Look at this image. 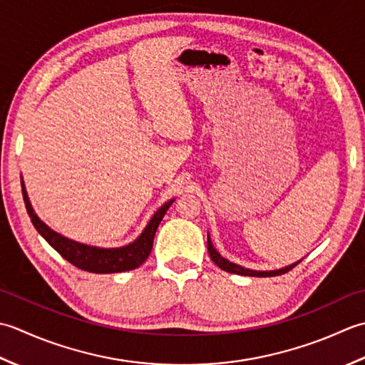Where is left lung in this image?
Masks as SVG:
<instances>
[{
  "mask_svg": "<svg viewBox=\"0 0 365 365\" xmlns=\"http://www.w3.org/2000/svg\"><path fill=\"white\" fill-rule=\"evenodd\" d=\"M207 252H210V257L212 262L217 264L220 269H224L227 272H232V274H240V276H249V277H272V276H280V274H285L289 269H293V267L301 262H296L289 266L285 267H280V269H272V271H255V269H249V267H244L241 264H236L233 262H230V259L222 257L217 250L214 249V245L211 242V237L210 233H207Z\"/></svg>",
  "mask_w": 365,
  "mask_h": 365,
  "instance_id": "obj_1",
  "label": "left lung"
}]
</instances>
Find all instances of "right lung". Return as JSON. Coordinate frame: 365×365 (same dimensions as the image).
Listing matches in <instances>:
<instances>
[{
    "mask_svg": "<svg viewBox=\"0 0 365 365\" xmlns=\"http://www.w3.org/2000/svg\"><path fill=\"white\" fill-rule=\"evenodd\" d=\"M21 193H24L28 215L29 219H31L34 228L37 230V233H39L59 255L64 259H68L69 263L80 267V269L94 274L124 272L135 269L140 264H143L146 262V258L151 254L155 230H158L163 215L168 211V207L175 202V198H172L168 200L167 203H163L159 210L154 212L143 232L140 233V236L133 242L125 244L123 247L103 249L69 240V237L59 235L55 230H51L47 224H43V222L37 217V214L34 212L31 206V202H29L24 178H21Z\"/></svg>",
    "mask_w": 365,
    "mask_h": 365,
    "instance_id": "add662e5",
    "label": "right lung"
}]
</instances>
